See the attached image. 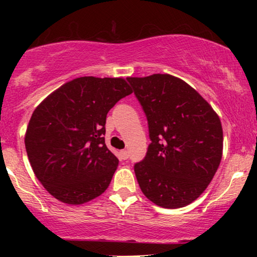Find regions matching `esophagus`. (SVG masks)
<instances>
[{
	"label": "esophagus",
	"mask_w": 257,
	"mask_h": 257,
	"mask_svg": "<svg viewBox=\"0 0 257 257\" xmlns=\"http://www.w3.org/2000/svg\"><path fill=\"white\" fill-rule=\"evenodd\" d=\"M119 154H120V158H121L122 160H126L128 158V152L126 150L120 151V153H119Z\"/></svg>",
	"instance_id": "esophagus-1"
}]
</instances>
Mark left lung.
Here are the masks:
<instances>
[{
	"instance_id": "8db88e82",
	"label": "left lung",
	"mask_w": 257,
	"mask_h": 257,
	"mask_svg": "<svg viewBox=\"0 0 257 257\" xmlns=\"http://www.w3.org/2000/svg\"><path fill=\"white\" fill-rule=\"evenodd\" d=\"M145 112L151 144L135 165L144 195L181 208L202 194L219 168L223 132L219 115L184 80L167 73L127 77Z\"/></svg>"
}]
</instances>
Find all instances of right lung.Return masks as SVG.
<instances>
[{
    "label": "right lung",
    "mask_w": 257,
    "mask_h": 257,
    "mask_svg": "<svg viewBox=\"0 0 257 257\" xmlns=\"http://www.w3.org/2000/svg\"><path fill=\"white\" fill-rule=\"evenodd\" d=\"M131 93L124 78L79 77L35 108L24 143L35 175L54 198L82 205L106 191L119 163L105 145L106 114Z\"/></svg>",
    "instance_id": "obj_1"
}]
</instances>
